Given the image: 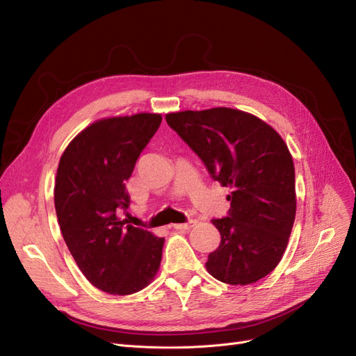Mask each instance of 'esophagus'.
Masks as SVG:
<instances>
[{
    "label": "esophagus",
    "instance_id": "1",
    "mask_svg": "<svg viewBox=\"0 0 356 356\" xmlns=\"http://www.w3.org/2000/svg\"><path fill=\"white\" fill-rule=\"evenodd\" d=\"M194 224H195V220L190 219V220H187V222H184V224H174L172 228L178 229V231H186V229H190Z\"/></svg>",
    "mask_w": 356,
    "mask_h": 356
}]
</instances>
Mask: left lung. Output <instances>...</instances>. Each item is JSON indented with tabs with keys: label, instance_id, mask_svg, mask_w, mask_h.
Listing matches in <instances>:
<instances>
[{
	"label": "left lung",
	"instance_id": "1",
	"mask_svg": "<svg viewBox=\"0 0 356 356\" xmlns=\"http://www.w3.org/2000/svg\"><path fill=\"white\" fill-rule=\"evenodd\" d=\"M168 125L197 154L211 177L231 187L228 215L207 271L232 286L268 275L287 248L296 216L295 166L286 143L264 120L228 107L166 115Z\"/></svg>",
	"mask_w": 356,
	"mask_h": 356
}]
</instances>
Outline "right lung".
<instances>
[{
	"mask_svg": "<svg viewBox=\"0 0 356 356\" xmlns=\"http://www.w3.org/2000/svg\"><path fill=\"white\" fill-rule=\"evenodd\" d=\"M162 116L140 113L94 122L60 159L54 204L61 234L82 274L110 295H132L154 278L165 238L118 218L125 181Z\"/></svg>",
	"mask_w": 356,
	"mask_h": 356,
	"instance_id": "add662e5",
	"label": "right lung"
}]
</instances>
